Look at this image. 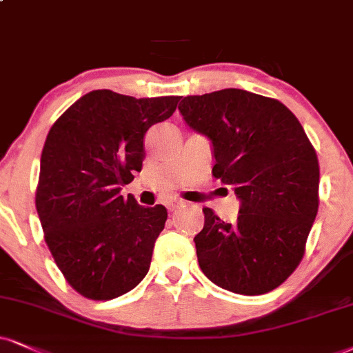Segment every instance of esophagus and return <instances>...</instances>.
Returning <instances> with one entry per match:
<instances>
[{"label":"esophagus","instance_id":"34e87169","mask_svg":"<svg viewBox=\"0 0 353 353\" xmlns=\"http://www.w3.org/2000/svg\"><path fill=\"white\" fill-rule=\"evenodd\" d=\"M183 204H185V201H181V199H172V201L167 203V208L170 212H173V211H176L178 208L183 206Z\"/></svg>","mask_w":353,"mask_h":353}]
</instances>
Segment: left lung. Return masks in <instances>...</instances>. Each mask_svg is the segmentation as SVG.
<instances>
[{
  "label": "left lung",
  "instance_id": "8db88e82",
  "mask_svg": "<svg viewBox=\"0 0 353 353\" xmlns=\"http://www.w3.org/2000/svg\"><path fill=\"white\" fill-rule=\"evenodd\" d=\"M190 129L211 141L212 175L241 201L237 221L204 208L194 237L203 273L237 294L275 290L296 270L319 208V163L296 116L276 99L225 88L181 99Z\"/></svg>",
  "mask_w": 353,
  "mask_h": 353
}]
</instances>
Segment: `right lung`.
<instances>
[{
	"label": "right lung",
	"instance_id": "add662e5",
	"mask_svg": "<svg viewBox=\"0 0 353 353\" xmlns=\"http://www.w3.org/2000/svg\"><path fill=\"white\" fill-rule=\"evenodd\" d=\"M178 101L94 90L49 130L36 208L57 267L81 296L117 298L149 272L167 210L143 208L121 190L142 170L145 132L168 119Z\"/></svg>",
	"mask_w": 353,
	"mask_h": 353
}]
</instances>
